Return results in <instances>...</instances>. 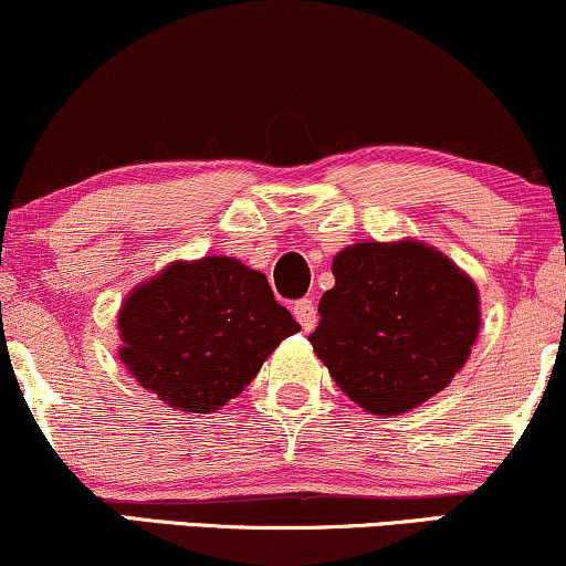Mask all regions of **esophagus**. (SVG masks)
<instances>
[{"label": "esophagus", "instance_id": "1", "mask_svg": "<svg viewBox=\"0 0 566 566\" xmlns=\"http://www.w3.org/2000/svg\"><path fill=\"white\" fill-rule=\"evenodd\" d=\"M292 313H295V318L300 321V326L305 328V332H311L313 326H316L318 321V313H316V305H313V300H297L295 305H292Z\"/></svg>", "mask_w": 566, "mask_h": 566}]
</instances>
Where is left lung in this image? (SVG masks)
Masks as SVG:
<instances>
[{"instance_id":"obj_1","label":"left lung","mask_w":566,"mask_h":566,"mask_svg":"<svg viewBox=\"0 0 566 566\" xmlns=\"http://www.w3.org/2000/svg\"><path fill=\"white\" fill-rule=\"evenodd\" d=\"M311 345L374 415L412 410L452 381L475 345L478 290L423 242H357L334 259Z\"/></svg>"}]
</instances>
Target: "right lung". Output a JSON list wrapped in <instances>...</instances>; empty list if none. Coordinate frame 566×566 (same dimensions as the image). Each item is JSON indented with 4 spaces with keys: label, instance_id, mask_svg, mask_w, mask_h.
<instances>
[{
    "label": "right lung",
    "instance_id": "add662e5",
    "mask_svg": "<svg viewBox=\"0 0 566 566\" xmlns=\"http://www.w3.org/2000/svg\"><path fill=\"white\" fill-rule=\"evenodd\" d=\"M300 324L266 276L224 255L171 263L119 311V360L143 389L182 412L238 397Z\"/></svg>",
    "mask_w": 566,
    "mask_h": 566
}]
</instances>
